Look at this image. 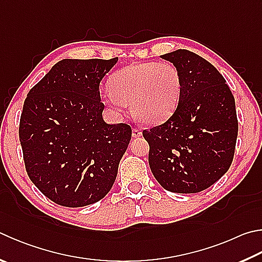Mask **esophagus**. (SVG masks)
Instances as JSON below:
<instances>
[{
    "label": "esophagus",
    "instance_id": "esophagus-1",
    "mask_svg": "<svg viewBox=\"0 0 262 262\" xmlns=\"http://www.w3.org/2000/svg\"><path fill=\"white\" fill-rule=\"evenodd\" d=\"M132 135H133V137H140V136H142V130L139 129V128H133Z\"/></svg>",
    "mask_w": 262,
    "mask_h": 262
}]
</instances>
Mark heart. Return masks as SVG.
Listing matches in <instances>:
<instances>
[{"label":"heart","mask_w":262,"mask_h":262,"mask_svg":"<svg viewBox=\"0 0 262 262\" xmlns=\"http://www.w3.org/2000/svg\"><path fill=\"white\" fill-rule=\"evenodd\" d=\"M103 103L116 115L126 104L141 122L159 125L174 115L182 96V77L169 61H146L119 70L108 81Z\"/></svg>","instance_id":"heart-1"}]
</instances>
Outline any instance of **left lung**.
<instances>
[{"label":"left lung","mask_w":262,"mask_h":262,"mask_svg":"<svg viewBox=\"0 0 262 262\" xmlns=\"http://www.w3.org/2000/svg\"><path fill=\"white\" fill-rule=\"evenodd\" d=\"M182 77V96L174 115L150 130L149 165L164 189L196 193L211 187L234 159L238 120L225 78L203 57L179 49L161 56Z\"/></svg>","instance_id":"left-lung-1"}]
</instances>
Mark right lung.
<instances>
[{
  "label": "right lung",
  "mask_w": 262,
  "mask_h": 262,
  "mask_svg": "<svg viewBox=\"0 0 262 262\" xmlns=\"http://www.w3.org/2000/svg\"><path fill=\"white\" fill-rule=\"evenodd\" d=\"M117 61L60 60L24 102L19 141L27 175L58 205H90L115 183L132 128L103 120L99 83Z\"/></svg>",
  "instance_id": "right-lung-1"
}]
</instances>
